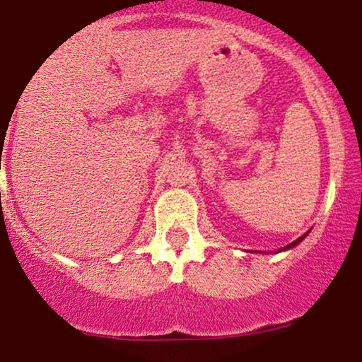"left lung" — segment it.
Returning a JSON list of instances; mask_svg holds the SVG:
<instances>
[{"label":"left lung","instance_id":"1","mask_svg":"<svg viewBox=\"0 0 362 362\" xmlns=\"http://www.w3.org/2000/svg\"><path fill=\"white\" fill-rule=\"evenodd\" d=\"M306 235H308V233H306ZM306 235L299 236V238H298V240H296V242H293V243H289V245H286V247H284V249H279V250H276V252H282V250H289V249H293V247H296V245H298V243H299V242H303V240H305V236H306Z\"/></svg>","mask_w":362,"mask_h":362}]
</instances>
